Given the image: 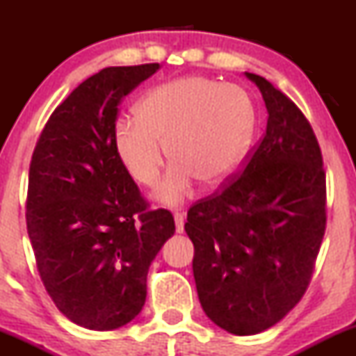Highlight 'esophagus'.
<instances>
[{"mask_svg":"<svg viewBox=\"0 0 356 356\" xmlns=\"http://www.w3.org/2000/svg\"><path fill=\"white\" fill-rule=\"evenodd\" d=\"M174 219H175V231L181 234L184 232V220H186V216H184V212H174Z\"/></svg>","mask_w":356,"mask_h":356,"instance_id":"34e87169","label":"esophagus"}]
</instances>
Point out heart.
<instances>
[{"label":"heart","mask_w":356,"mask_h":356,"mask_svg":"<svg viewBox=\"0 0 356 356\" xmlns=\"http://www.w3.org/2000/svg\"><path fill=\"white\" fill-rule=\"evenodd\" d=\"M134 112L136 120L115 125L113 149L130 177L145 187L161 179L167 149L174 164L155 192L165 204L181 202L194 179L219 186L234 174L251 144L252 105L236 85L179 79L145 93Z\"/></svg>","instance_id":"1"}]
</instances>
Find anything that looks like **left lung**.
I'll list each match as a JSON object with an SVG mask.
<instances>
[{
  "label": "left lung",
  "instance_id": "left-lung-1",
  "mask_svg": "<svg viewBox=\"0 0 356 356\" xmlns=\"http://www.w3.org/2000/svg\"><path fill=\"white\" fill-rule=\"evenodd\" d=\"M263 138L244 167L192 204L195 288L207 316L232 334L271 328L305 295L326 229V174L308 118L263 76Z\"/></svg>",
  "mask_w": 356,
  "mask_h": 356
}]
</instances>
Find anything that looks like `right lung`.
Here are the masks:
<instances>
[{"label":"right lung","mask_w":356,"mask_h":356,"mask_svg":"<svg viewBox=\"0 0 356 356\" xmlns=\"http://www.w3.org/2000/svg\"><path fill=\"white\" fill-rule=\"evenodd\" d=\"M159 63L108 67L80 83L48 118L28 177L26 229L44 289L68 320L120 328L140 313L147 273L175 232L170 211L149 209L118 161V105Z\"/></svg>","instance_id":"obj_1"}]
</instances>
